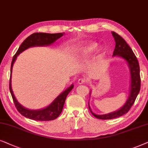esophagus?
Here are the masks:
<instances>
[{
	"label": "esophagus",
	"instance_id": "obj_1",
	"mask_svg": "<svg viewBox=\"0 0 148 148\" xmlns=\"http://www.w3.org/2000/svg\"><path fill=\"white\" fill-rule=\"evenodd\" d=\"M86 82L87 81H86V80L85 79V78H79V79L78 80V83L79 84H84V83H86Z\"/></svg>",
	"mask_w": 148,
	"mask_h": 148
}]
</instances>
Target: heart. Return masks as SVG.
Here are the masks:
<instances>
[{
	"mask_svg": "<svg viewBox=\"0 0 148 148\" xmlns=\"http://www.w3.org/2000/svg\"><path fill=\"white\" fill-rule=\"evenodd\" d=\"M97 48V44L95 42H89L82 47L80 49V55L82 57L87 56L94 52Z\"/></svg>",
	"mask_w": 148,
	"mask_h": 148,
	"instance_id": "b5f03b06",
	"label": "heart"
}]
</instances>
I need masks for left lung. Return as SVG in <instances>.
I'll list each match as a JSON object with an SVG mask.
<instances>
[{
	"instance_id": "1",
	"label": "left lung",
	"mask_w": 148,
	"mask_h": 148,
	"mask_svg": "<svg viewBox=\"0 0 148 148\" xmlns=\"http://www.w3.org/2000/svg\"><path fill=\"white\" fill-rule=\"evenodd\" d=\"M112 34L116 42L113 56H119L127 61L128 63L130 73H131V88H130L129 97L125 105L117 111L111 112V113L103 114V115H97L91 111L89 107V102H88V108L91 114L95 118L101 120L116 119V118L121 116L125 114H127L131 109L132 106L133 105L141 87L140 69H139L138 60L136 58L135 55L134 54L133 50L128 45L127 42L120 35L114 32H112Z\"/></svg>"
}]
</instances>
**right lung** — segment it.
Instances as JSON below:
<instances>
[{
  "mask_svg": "<svg viewBox=\"0 0 148 148\" xmlns=\"http://www.w3.org/2000/svg\"><path fill=\"white\" fill-rule=\"evenodd\" d=\"M64 33H58V34H49V33H34L30 36L25 39V40L21 43L20 47H19L17 53L13 56L12 62L11 66V76H10L9 80V90L11 92V96H12L13 102L16 107L17 110L21 115L27 119L34 120V121H53L56 119L60 114L62 113L64 105L66 101V97L69 92H70L74 87V85L72 84L66 88L64 92H62L60 95L58 96L47 107L42 108L40 110H29L27 109L21 105L18 101H17L16 98L15 97L14 94L11 88V73H12L13 66L15 61L16 60L17 57L25 51V49L29 48L31 47L36 46H48L53 44L55 41L61 38Z\"/></svg>",
  "mask_w": 148,
  "mask_h": 148,
  "instance_id": "obj_1",
  "label": "right lung"
}]
</instances>
